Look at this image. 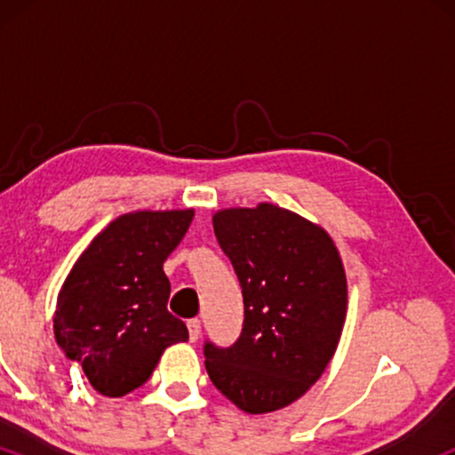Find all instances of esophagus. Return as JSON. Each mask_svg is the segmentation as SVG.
<instances>
[{"instance_id": "esophagus-1", "label": "esophagus", "mask_w": 455, "mask_h": 455, "mask_svg": "<svg viewBox=\"0 0 455 455\" xmlns=\"http://www.w3.org/2000/svg\"><path fill=\"white\" fill-rule=\"evenodd\" d=\"M188 331H190V340L196 342L198 336H201V321H198V318L188 321Z\"/></svg>"}]
</instances>
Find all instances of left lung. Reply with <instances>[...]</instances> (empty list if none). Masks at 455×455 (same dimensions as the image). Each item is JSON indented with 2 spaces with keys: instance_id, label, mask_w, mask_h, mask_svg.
Masks as SVG:
<instances>
[{
  "instance_id": "8db88e82",
  "label": "left lung",
  "mask_w": 455,
  "mask_h": 455,
  "mask_svg": "<svg viewBox=\"0 0 455 455\" xmlns=\"http://www.w3.org/2000/svg\"><path fill=\"white\" fill-rule=\"evenodd\" d=\"M243 295V327L228 348L205 342L212 383L260 415L289 406L325 372L347 318V275L316 224L271 203L213 216Z\"/></svg>"
}]
</instances>
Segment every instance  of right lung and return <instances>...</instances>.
Returning a JSON list of instances; mask_svg holds the SVG:
<instances>
[{
  "mask_svg": "<svg viewBox=\"0 0 455 455\" xmlns=\"http://www.w3.org/2000/svg\"><path fill=\"white\" fill-rule=\"evenodd\" d=\"M192 218V210L124 213L72 265L57 295L55 340L98 394L119 398L140 387L164 348L188 340L184 321L166 310L162 265Z\"/></svg>",
  "mask_w": 455,
  "mask_h": 455,
  "instance_id": "add662e5",
  "label": "right lung"
}]
</instances>
